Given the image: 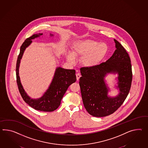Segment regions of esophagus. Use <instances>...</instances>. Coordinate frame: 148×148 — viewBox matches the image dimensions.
<instances>
[{"label": "esophagus", "mask_w": 148, "mask_h": 148, "mask_svg": "<svg viewBox=\"0 0 148 148\" xmlns=\"http://www.w3.org/2000/svg\"><path fill=\"white\" fill-rule=\"evenodd\" d=\"M76 77H77V80H79L80 77V74L79 73H78L76 74Z\"/></svg>", "instance_id": "obj_1"}]
</instances>
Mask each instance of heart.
Listing matches in <instances>:
<instances>
[{"label": "heart", "instance_id": "heart-1", "mask_svg": "<svg viewBox=\"0 0 148 148\" xmlns=\"http://www.w3.org/2000/svg\"><path fill=\"white\" fill-rule=\"evenodd\" d=\"M108 47L105 43H100L91 39L77 40L73 43L71 53L66 58L69 63L75 64V57H81L80 63L87 68H92L98 65L106 56Z\"/></svg>", "mask_w": 148, "mask_h": 148}]
</instances>
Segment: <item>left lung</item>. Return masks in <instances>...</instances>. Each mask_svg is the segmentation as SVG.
I'll return each instance as SVG.
<instances>
[{
	"mask_svg": "<svg viewBox=\"0 0 148 148\" xmlns=\"http://www.w3.org/2000/svg\"><path fill=\"white\" fill-rule=\"evenodd\" d=\"M114 41L116 50L106 62L92 68L80 69L79 83L84 105L95 117L113 114L123 103L131 87L133 75L129 55L117 40ZM108 74L117 75L115 87L119 93L115 97L108 95L110 89L105 78Z\"/></svg>",
	"mask_w": 148,
	"mask_h": 148,
	"instance_id": "left-lung-1",
	"label": "left lung"
}]
</instances>
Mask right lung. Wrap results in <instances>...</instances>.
<instances>
[{
	"label": "right lung",
	"instance_id": "obj_1",
	"mask_svg": "<svg viewBox=\"0 0 148 148\" xmlns=\"http://www.w3.org/2000/svg\"><path fill=\"white\" fill-rule=\"evenodd\" d=\"M42 33L33 35L27 38L20 47V50L16 65V82L19 92L23 100L35 110L43 112H53L56 110L61 105V100L69 86L76 82V71L75 70L65 69L61 67L56 69L53 80L48 88L41 97L33 99L27 95L25 91L19 76V67L21 60L25 50L32 43V40L38 38L42 35ZM50 36L53 35L50 34Z\"/></svg>",
	"mask_w": 148,
	"mask_h": 148
}]
</instances>
